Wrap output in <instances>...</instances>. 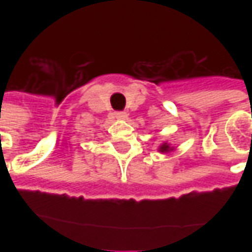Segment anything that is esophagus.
<instances>
[{
    "label": "esophagus",
    "mask_w": 252,
    "mask_h": 252,
    "mask_svg": "<svg viewBox=\"0 0 252 252\" xmlns=\"http://www.w3.org/2000/svg\"><path fill=\"white\" fill-rule=\"evenodd\" d=\"M115 118L116 119H126L127 118V113L126 112H115Z\"/></svg>",
    "instance_id": "obj_1"
}]
</instances>
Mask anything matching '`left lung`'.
Wrapping results in <instances>:
<instances>
[{
    "mask_svg": "<svg viewBox=\"0 0 252 252\" xmlns=\"http://www.w3.org/2000/svg\"><path fill=\"white\" fill-rule=\"evenodd\" d=\"M174 150V147H171L168 143H164V144H161L160 147H158V151L160 153H169V151Z\"/></svg>",
    "mask_w": 252,
    "mask_h": 252,
    "instance_id": "left-lung-1",
    "label": "left lung"
}]
</instances>
